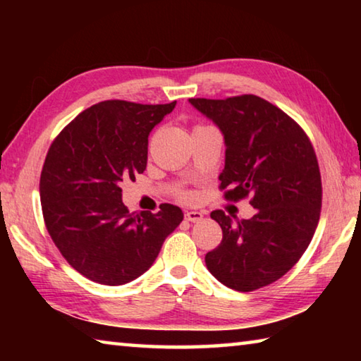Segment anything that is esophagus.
Masks as SVG:
<instances>
[{
  "label": "esophagus",
  "instance_id": "1",
  "mask_svg": "<svg viewBox=\"0 0 361 361\" xmlns=\"http://www.w3.org/2000/svg\"><path fill=\"white\" fill-rule=\"evenodd\" d=\"M185 218L188 219V221H191V223H199V221H202V219H204V213L191 210V212H186L185 213Z\"/></svg>",
  "mask_w": 361,
  "mask_h": 361
}]
</instances>
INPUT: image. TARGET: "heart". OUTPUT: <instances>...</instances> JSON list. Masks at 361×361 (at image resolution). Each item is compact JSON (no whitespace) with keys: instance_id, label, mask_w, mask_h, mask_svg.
Returning <instances> with one entry per match:
<instances>
[{"instance_id":"1","label":"heart","mask_w":361,"mask_h":361,"mask_svg":"<svg viewBox=\"0 0 361 361\" xmlns=\"http://www.w3.org/2000/svg\"><path fill=\"white\" fill-rule=\"evenodd\" d=\"M180 195H181V197H183V199H186V200H191V199L194 197V194H192V192H189V191H185V192H181Z\"/></svg>"}]
</instances>
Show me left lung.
I'll return each mask as SVG.
<instances>
[{"mask_svg":"<svg viewBox=\"0 0 361 361\" xmlns=\"http://www.w3.org/2000/svg\"><path fill=\"white\" fill-rule=\"evenodd\" d=\"M189 102L224 135V199L250 197L256 209L237 223L223 210L210 213L223 240L205 255L207 269L237 291L271 285L299 261L319 224L322 176L314 146L295 119L258 95Z\"/></svg>","mask_w":361,"mask_h":361,"instance_id":"obj_1","label":"left lung"}]
</instances>
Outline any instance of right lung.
<instances>
[{
  "mask_svg": "<svg viewBox=\"0 0 361 361\" xmlns=\"http://www.w3.org/2000/svg\"><path fill=\"white\" fill-rule=\"evenodd\" d=\"M176 102L142 105L105 100L84 109L54 140L39 180L49 235L68 264L92 282L124 285L148 271L180 207L130 213L119 183L148 161V135Z\"/></svg>",
  "mask_w": 361,
  "mask_h": 361,
  "instance_id": "add662e5",
  "label": "right lung"
}]
</instances>
